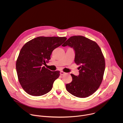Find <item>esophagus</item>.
Instances as JSON below:
<instances>
[{
	"label": "esophagus",
	"mask_w": 123,
	"mask_h": 123,
	"mask_svg": "<svg viewBox=\"0 0 123 123\" xmlns=\"http://www.w3.org/2000/svg\"><path fill=\"white\" fill-rule=\"evenodd\" d=\"M65 74H66V73L63 72V71H61L60 72V75H64Z\"/></svg>",
	"instance_id": "esophagus-1"
}]
</instances>
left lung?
Segmentation results:
<instances>
[{"label":"left lung","mask_w":123,"mask_h":123,"mask_svg":"<svg viewBox=\"0 0 123 123\" xmlns=\"http://www.w3.org/2000/svg\"><path fill=\"white\" fill-rule=\"evenodd\" d=\"M62 46L73 48L74 62L80 65L79 75L71 74L72 81L66 84L67 91L77 97H89L98 90L103 79L105 61L100 48L95 41L80 36L71 37Z\"/></svg>","instance_id":"8db88e82"}]
</instances>
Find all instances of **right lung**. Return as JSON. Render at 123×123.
I'll list each match as a JSON object with an SVG mask.
<instances>
[{
    "instance_id": "1",
    "label": "right lung",
    "mask_w": 123,
    "mask_h": 123,
    "mask_svg": "<svg viewBox=\"0 0 123 123\" xmlns=\"http://www.w3.org/2000/svg\"><path fill=\"white\" fill-rule=\"evenodd\" d=\"M66 39V37H39L23 46L16 60V69L19 82L28 94L39 96L51 91L60 72L51 71L43 65L50 59L52 51Z\"/></svg>"
}]
</instances>
